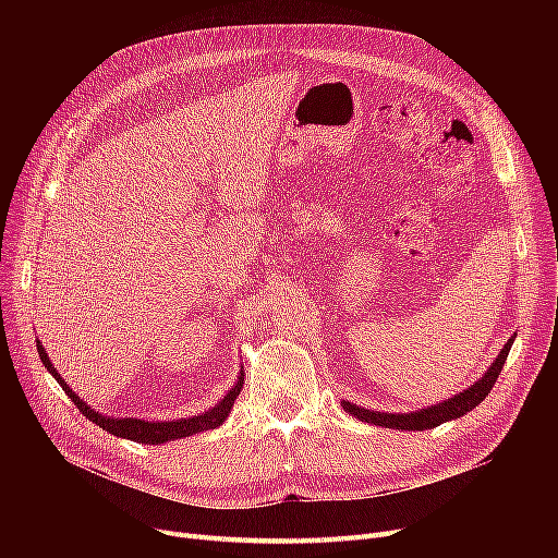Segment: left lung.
<instances>
[{
  "label": "left lung",
  "mask_w": 558,
  "mask_h": 558,
  "mask_svg": "<svg viewBox=\"0 0 558 558\" xmlns=\"http://www.w3.org/2000/svg\"><path fill=\"white\" fill-rule=\"evenodd\" d=\"M513 345V339H509L505 343V348L500 350V355L495 357V362L490 364V368L484 373V377L480 379V383H475L473 387H468L465 391L457 393L454 398H448L444 402H438L434 407H427V409H421V412H412V414H385V412H373V409H364V407H357L353 402L343 400L341 407L345 409L348 414H353L355 418L364 421V423H373V425H379V427H389V429H432L436 425H441L446 421H452V418H459L468 412H473V409L490 393L493 385L497 375L502 373V366L507 362V355L509 350Z\"/></svg>",
  "instance_id": "left-lung-1"
}]
</instances>
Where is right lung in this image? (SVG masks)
Listing matches in <instances>:
<instances>
[{
  "label": "right lung",
  "instance_id": "add662e5",
  "mask_svg": "<svg viewBox=\"0 0 558 558\" xmlns=\"http://www.w3.org/2000/svg\"><path fill=\"white\" fill-rule=\"evenodd\" d=\"M36 345H38V355L45 364V368L53 375V379L58 385L63 387V391L72 398V402L81 409V414L93 421L95 425H99L101 429L114 434V436H122V438H131V441H137V444H146V446H158V444H167V441H175V438H183V436H192V434H198L203 429H215L219 427L228 414L230 409L234 404V398L240 396L242 387H244V373L240 375L238 383H234V387L213 407L208 409L205 414H198V416H192V418H181V421H140V418H110V416H101L99 412H95V409L90 404H85L70 387L65 379L61 377V373H58L47 355V350L43 348V343L36 339Z\"/></svg>",
  "mask_w": 558,
  "mask_h": 558
}]
</instances>
